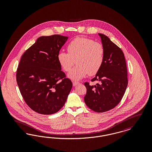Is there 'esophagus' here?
I'll list each match as a JSON object with an SVG mask.
<instances>
[{
	"label": "esophagus",
	"instance_id": "34e87169",
	"mask_svg": "<svg viewBox=\"0 0 152 152\" xmlns=\"http://www.w3.org/2000/svg\"><path fill=\"white\" fill-rule=\"evenodd\" d=\"M79 82H77V81H73V86L75 87V86H76L77 85L79 84Z\"/></svg>",
	"mask_w": 152,
	"mask_h": 152
}]
</instances>
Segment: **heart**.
<instances>
[{
	"instance_id": "heart-1",
	"label": "heart",
	"mask_w": 152,
	"mask_h": 152,
	"mask_svg": "<svg viewBox=\"0 0 152 152\" xmlns=\"http://www.w3.org/2000/svg\"><path fill=\"white\" fill-rule=\"evenodd\" d=\"M67 51L68 53L59 52L58 60L66 72L70 71L76 63L77 65L68 75V77L73 80H80L88 74L94 75L103 64L104 47L101 43L92 39L75 38L68 45Z\"/></svg>"
}]
</instances>
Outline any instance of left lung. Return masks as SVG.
<instances>
[{
  "mask_svg": "<svg viewBox=\"0 0 152 152\" xmlns=\"http://www.w3.org/2000/svg\"><path fill=\"white\" fill-rule=\"evenodd\" d=\"M105 50L101 69L92 81L96 86L85 83L87 94L84 101L88 107L96 112H104L114 108L121 101L128 86L126 61L122 50L108 36L99 34Z\"/></svg>",
  "mask_w": 152,
  "mask_h": 152,
  "instance_id": "1",
  "label": "left lung"
}]
</instances>
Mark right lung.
Segmentation results:
<instances>
[{
  "label": "right lung",
  "mask_w": 152,
  "mask_h": 152,
  "mask_svg": "<svg viewBox=\"0 0 152 152\" xmlns=\"http://www.w3.org/2000/svg\"><path fill=\"white\" fill-rule=\"evenodd\" d=\"M68 39L59 35L41 36L22 55L17 83L26 104L38 113L58 112L72 88L58 60V53Z\"/></svg>",
  "instance_id": "1"
}]
</instances>
